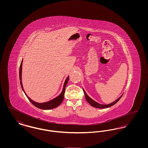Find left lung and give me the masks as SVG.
<instances>
[{
    "label": "left lung",
    "instance_id": "1",
    "mask_svg": "<svg viewBox=\"0 0 148 148\" xmlns=\"http://www.w3.org/2000/svg\"><path fill=\"white\" fill-rule=\"evenodd\" d=\"M83 89V92H84L85 97V99L86 100V101L93 107H95V108H100V109H102V108H109L112 106H114V104H115L119 100L120 98H121V97L123 96V95H121L120 97L118 99H116L115 101H114L113 103H110V104H107V105H103V104H100L98 103L95 101L94 100H92V98H90L86 93V92H85L84 89Z\"/></svg>",
    "mask_w": 148,
    "mask_h": 148
}]
</instances>
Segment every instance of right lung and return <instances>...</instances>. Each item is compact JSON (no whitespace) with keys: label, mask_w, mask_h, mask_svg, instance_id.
<instances>
[{"label":"right lung","mask_w":148,"mask_h":148,"mask_svg":"<svg viewBox=\"0 0 148 148\" xmlns=\"http://www.w3.org/2000/svg\"><path fill=\"white\" fill-rule=\"evenodd\" d=\"M22 63H23V60L21 61V65H20V68H19V79H20V83L21 85V88L22 90H23V92H24L25 95L27 96V97L28 98L29 101L34 105V106L40 109H43V110H49V109H54L55 108H56L57 106H59L63 101L64 99V93H65V87L66 86V84L68 83V82L69 80V76H68L66 79L65 81L64 84L63 89V91L61 92V94L58 96L56 97V98L52 99L51 100H50L48 102H45V103H36L34 101L32 100L26 94V93L24 92L23 87V85H22V82H21V68H22Z\"/></svg>","instance_id":"add662e5"}]
</instances>
